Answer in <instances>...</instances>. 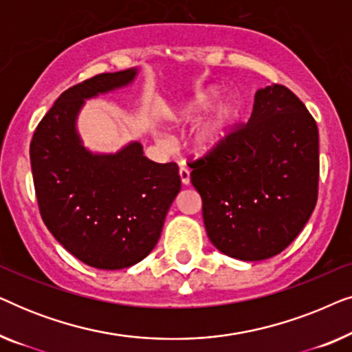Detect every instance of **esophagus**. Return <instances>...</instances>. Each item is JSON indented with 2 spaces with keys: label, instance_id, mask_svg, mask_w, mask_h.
<instances>
[{
  "label": "esophagus",
  "instance_id": "obj_1",
  "mask_svg": "<svg viewBox=\"0 0 352 352\" xmlns=\"http://www.w3.org/2000/svg\"><path fill=\"white\" fill-rule=\"evenodd\" d=\"M179 176H181V182L184 186H187L190 182V171L187 170L186 166H181L179 168Z\"/></svg>",
  "mask_w": 352,
  "mask_h": 352
}]
</instances>
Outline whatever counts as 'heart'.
I'll use <instances>...</instances> for the list:
<instances>
[{
	"instance_id": "b5f03b06",
	"label": "heart",
	"mask_w": 352,
	"mask_h": 352,
	"mask_svg": "<svg viewBox=\"0 0 352 352\" xmlns=\"http://www.w3.org/2000/svg\"><path fill=\"white\" fill-rule=\"evenodd\" d=\"M221 94H223V89L218 86H206V88L195 91V94L190 99L182 102L173 112V118L177 122H192L206 112L218 100ZM239 115L240 102L237 99L228 98L221 100L192 131V148L200 155H210V153L218 151L232 131Z\"/></svg>"
}]
</instances>
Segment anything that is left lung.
I'll return each mask as SVG.
<instances>
[{"label": "left lung", "instance_id": "1", "mask_svg": "<svg viewBox=\"0 0 352 352\" xmlns=\"http://www.w3.org/2000/svg\"><path fill=\"white\" fill-rule=\"evenodd\" d=\"M211 243L242 261L283 252L311 218L319 187V131L282 85L258 89L248 123L190 162Z\"/></svg>", "mask_w": 352, "mask_h": 352}]
</instances>
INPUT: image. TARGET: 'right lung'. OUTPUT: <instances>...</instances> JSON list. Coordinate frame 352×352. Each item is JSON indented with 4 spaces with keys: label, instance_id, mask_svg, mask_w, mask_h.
I'll return each mask as SVG.
<instances>
[{
    "label": "right lung",
    "instance_id": "1",
    "mask_svg": "<svg viewBox=\"0 0 352 352\" xmlns=\"http://www.w3.org/2000/svg\"><path fill=\"white\" fill-rule=\"evenodd\" d=\"M138 69L100 74L64 91L30 142L41 218L67 252L91 267L115 271L142 261L160 239L181 190L176 163L144 157L139 142L93 153L76 131L85 100L131 85Z\"/></svg>",
    "mask_w": 352,
    "mask_h": 352
}]
</instances>
